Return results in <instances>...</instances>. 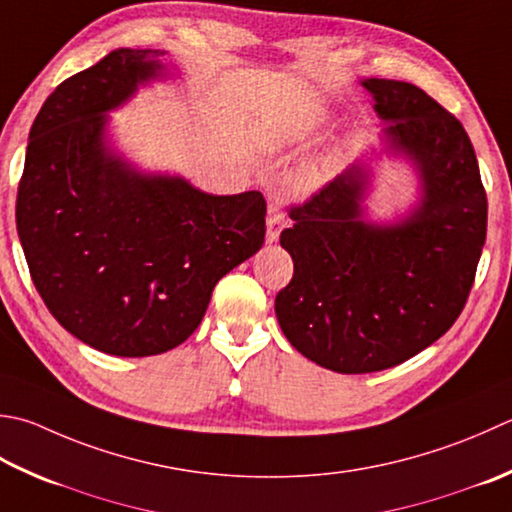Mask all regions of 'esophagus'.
Wrapping results in <instances>:
<instances>
[{
  "mask_svg": "<svg viewBox=\"0 0 512 512\" xmlns=\"http://www.w3.org/2000/svg\"><path fill=\"white\" fill-rule=\"evenodd\" d=\"M284 228V213L279 210V206L270 204L268 206V215H266V242L273 244L279 239V233Z\"/></svg>",
  "mask_w": 512,
  "mask_h": 512,
  "instance_id": "esophagus-1",
  "label": "esophagus"
}]
</instances>
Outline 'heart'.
I'll return each mask as SVG.
<instances>
[{
  "mask_svg": "<svg viewBox=\"0 0 512 512\" xmlns=\"http://www.w3.org/2000/svg\"><path fill=\"white\" fill-rule=\"evenodd\" d=\"M322 122H324V113H319V110H310V113L293 119V122L275 126L270 133L264 135V144L270 148L302 144L308 139L310 130L317 128ZM339 164H342L339 153H324L319 157L308 159V162H304L302 166H297L293 170V175H290V188H293L297 195H313L337 175Z\"/></svg>",
  "mask_w": 512,
  "mask_h": 512,
  "instance_id": "b5f03b06",
  "label": "heart"
}]
</instances>
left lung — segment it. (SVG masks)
Wrapping results in <instances>:
<instances>
[{"instance_id": "8db88e82", "label": "left lung", "mask_w": 512, "mask_h": 512, "mask_svg": "<svg viewBox=\"0 0 512 512\" xmlns=\"http://www.w3.org/2000/svg\"><path fill=\"white\" fill-rule=\"evenodd\" d=\"M386 124L342 175L304 206L279 244L295 275L275 297L284 335L310 362L359 375L422 353L455 324L486 242L488 204L464 126L422 88L368 77ZM404 161L416 202L373 220L365 199L383 157Z\"/></svg>"}]
</instances>
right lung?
Here are the masks:
<instances>
[{
    "label": "right lung",
    "instance_id": "add662e5",
    "mask_svg": "<svg viewBox=\"0 0 512 512\" xmlns=\"http://www.w3.org/2000/svg\"><path fill=\"white\" fill-rule=\"evenodd\" d=\"M166 50L117 48L59 84L28 135L17 233L30 277L70 335L148 357L195 333L215 284L264 244L259 190L210 195L117 148L110 113L177 77Z\"/></svg>",
    "mask_w": 512,
    "mask_h": 512
}]
</instances>
